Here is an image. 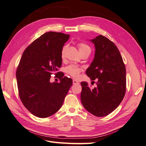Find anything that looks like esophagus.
Returning <instances> with one entry per match:
<instances>
[{"instance_id": "1", "label": "esophagus", "mask_w": 146, "mask_h": 146, "mask_svg": "<svg viewBox=\"0 0 146 146\" xmlns=\"http://www.w3.org/2000/svg\"><path fill=\"white\" fill-rule=\"evenodd\" d=\"M73 84H74V85H75V84H79V82L77 81V80H75V79H74L73 80Z\"/></svg>"}]
</instances>
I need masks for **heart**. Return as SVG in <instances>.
<instances>
[{"label":"heart","instance_id":"1","mask_svg":"<svg viewBox=\"0 0 146 146\" xmlns=\"http://www.w3.org/2000/svg\"><path fill=\"white\" fill-rule=\"evenodd\" d=\"M80 52H82L87 50V49H90L89 46L88 45H87L85 43L80 42L78 44ZM67 48V46H64L62 48V52H61V56L63 58L64 57L65 52H66ZM83 70V68L82 67H80L79 66H77V65H70V66H67L66 68V72L68 74H69L70 76H72L74 78H76V77L79 76L80 73Z\"/></svg>","mask_w":146,"mask_h":146}]
</instances>
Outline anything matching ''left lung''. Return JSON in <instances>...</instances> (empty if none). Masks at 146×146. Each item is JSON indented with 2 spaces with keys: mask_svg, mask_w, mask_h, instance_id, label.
<instances>
[{
  "mask_svg": "<svg viewBox=\"0 0 146 146\" xmlns=\"http://www.w3.org/2000/svg\"><path fill=\"white\" fill-rule=\"evenodd\" d=\"M91 41L95 45V57L86 74L92 80L98 79L97 87L92 89L87 82H81L80 99L87 111L103 117L114 111L124 99L125 67L117 46L109 38L99 35Z\"/></svg>",
  "mask_w": 146,
  "mask_h": 146,
  "instance_id": "obj_1",
  "label": "left lung"
}]
</instances>
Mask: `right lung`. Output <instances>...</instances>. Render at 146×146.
I'll list each match as a JSON object with an SVG mask.
<instances>
[{"label":"right lung","instance_id":"1","mask_svg":"<svg viewBox=\"0 0 146 146\" xmlns=\"http://www.w3.org/2000/svg\"><path fill=\"white\" fill-rule=\"evenodd\" d=\"M69 35L48 32L29 45L24 51L16 70L19 95L32 114L46 118L62 106L72 84V79L57 72L62 66V47ZM54 74L60 83L50 82Z\"/></svg>","mask_w":146,"mask_h":146}]
</instances>
